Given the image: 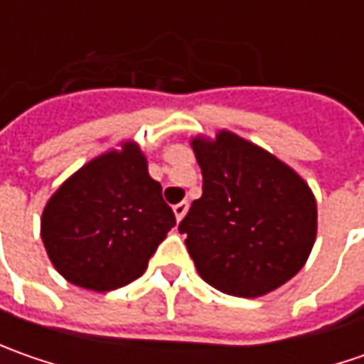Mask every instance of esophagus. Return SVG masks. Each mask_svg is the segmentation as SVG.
<instances>
[{"instance_id":"1","label":"esophagus","mask_w":364,"mask_h":364,"mask_svg":"<svg viewBox=\"0 0 364 364\" xmlns=\"http://www.w3.org/2000/svg\"><path fill=\"white\" fill-rule=\"evenodd\" d=\"M186 213H188V203H178L174 206V215H176V220H178V223L186 217Z\"/></svg>"}]
</instances>
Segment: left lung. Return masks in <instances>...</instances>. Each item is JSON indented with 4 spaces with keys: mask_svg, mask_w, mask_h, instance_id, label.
I'll return each instance as SVG.
<instances>
[{
    "mask_svg": "<svg viewBox=\"0 0 364 364\" xmlns=\"http://www.w3.org/2000/svg\"><path fill=\"white\" fill-rule=\"evenodd\" d=\"M203 196L180 223L196 272L218 291L259 298L306 265L318 232L312 188L272 151L229 129L196 135Z\"/></svg>",
    "mask_w": 364,
    "mask_h": 364,
    "instance_id": "left-lung-1",
    "label": "left lung"
}]
</instances>
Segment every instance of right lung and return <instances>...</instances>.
<instances>
[{"label": "right lung", "mask_w": 364, "mask_h": 364, "mask_svg": "<svg viewBox=\"0 0 364 364\" xmlns=\"http://www.w3.org/2000/svg\"><path fill=\"white\" fill-rule=\"evenodd\" d=\"M174 225L146 154L125 139L64 180L42 210L40 235L66 282L111 291L146 272Z\"/></svg>", "instance_id": "right-lung-1"}]
</instances>
